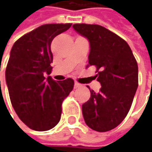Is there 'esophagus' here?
I'll list each match as a JSON object with an SVG mask.
<instances>
[{
  "label": "esophagus",
  "mask_w": 152,
  "mask_h": 152,
  "mask_svg": "<svg viewBox=\"0 0 152 152\" xmlns=\"http://www.w3.org/2000/svg\"><path fill=\"white\" fill-rule=\"evenodd\" d=\"M80 86H81V85H80L79 83H78V82H75V83H74V89H78Z\"/></svg>",
  "instance_id": "esophagus-1"
}]
</instances>
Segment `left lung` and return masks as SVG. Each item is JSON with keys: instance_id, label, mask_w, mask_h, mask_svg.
<instances>
[{"instance_id": "8db88e82", "label": "left lung", "mask_w": 152, "mask_h": 152, "mask_svg": "<svg viewBox=\"0 0 152 152\" xmlns=\"http://www.w3.org/2000/svg\"><path fill=\"white\" fill-rule=\"evenodd\" d=\"M73 28L89 40L87 67H96L95 77L102 85L98 93L90 90V100L82 105L84 119L96 131H109L121 124L131 107L138 88L137 61L125 40L107 28L86 23Z\"/></svg>"}]
</instances>
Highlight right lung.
Wrapping results in <instances>:
<instances>
[{
    "instance_id": "add662e5",
    "label": "right lung",
    "mask_w": 152,
    "mask_h": 152,
    "mask_svg": "<svg viewBox=\"0 0 152 152\" xmlns=\"http://www.w3.org/2000/svg\"><path fill=\"white\" fill-rule=\"evenodd\" d=\"M72 23L44 24L18 39L6 68V82L16 113L28 128L46 131L60 121L61 104L73 88L72 79L55 81L50 74V44Z\"/></svg>"
}]
</instances>
